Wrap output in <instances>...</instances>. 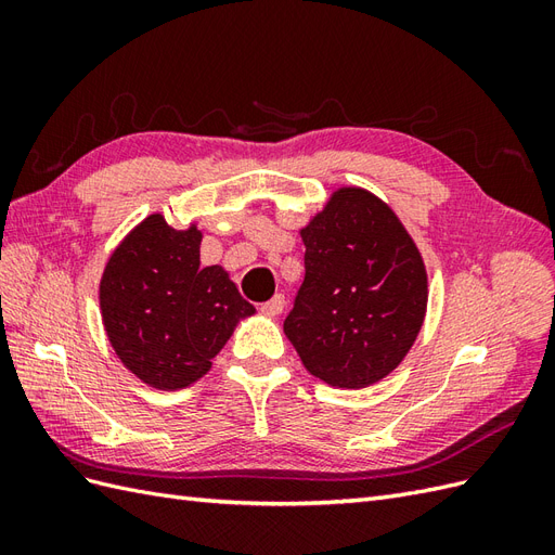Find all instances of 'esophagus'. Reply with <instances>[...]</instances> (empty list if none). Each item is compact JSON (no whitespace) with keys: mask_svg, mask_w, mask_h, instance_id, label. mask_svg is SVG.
Here are the masks:
<instances>
[{"mask_svg":"<svg viewBox=\"0 0 555 555\" xmlns=\"http://www.w3.org/2000/svg\"><path fill=\"white\" fill-rule=\"evenodd\" d=\"M284 306H287V300H284V296H282V294H275L271 300H268V304H263V306H261V310H263L266 314L278 317V314H282Z\"/></svg>","mask_w":555,"mask_h":555,"instance_id":"1","label":"esophagus"}]
</instances>
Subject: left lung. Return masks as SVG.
Here are the masks:
<instances>
[{
  "instance_id": "8db88e82",
  "label": "left lung",
  "mask_w": 555,
  "mask_h": 555,
  "mask_svg": "<svg viewBox=\"0 0 555 555\" xmlns=\"http://www.w3.org/2000/svg\"><path fill=\"white\" fill-rule=\"evenodd\" d=\"M306 280L284 333L306 371L338 389H365L408 357L428 308L416 243L389 204L338 188L300 229Z\"/></svg>"
}]
</instances>
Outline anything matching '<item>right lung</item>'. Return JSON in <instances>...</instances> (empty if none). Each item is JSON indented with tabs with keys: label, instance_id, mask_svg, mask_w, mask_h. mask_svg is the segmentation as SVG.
I'll use <instances>...</instances> for the list:
<instances>
[{
	"label": "right lung",
	"instance_id": "add662e5",
	"mask_svg": "<svg viewBox=\"0 0 555 555\" xmlns=\"http://www.w3.org/2000/svg\"><path fill=\"white\" fill-rule=\"evenodd\" d=\"M196 224L173 229L147 215L113 249L99 282V308L129 373L159 391L204 377L241 319L255 306L222 266H201Z\"/></svg>",
	"mask_w": 555,
	"mask_h": 555
}]
</instances>
